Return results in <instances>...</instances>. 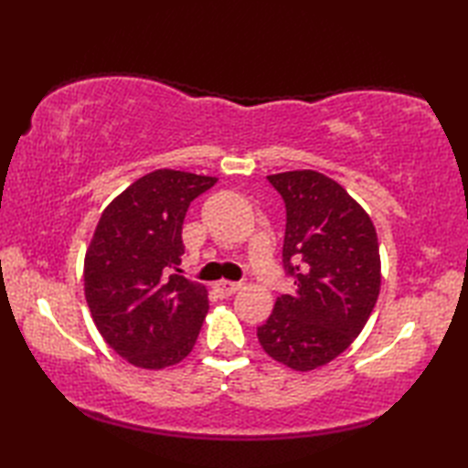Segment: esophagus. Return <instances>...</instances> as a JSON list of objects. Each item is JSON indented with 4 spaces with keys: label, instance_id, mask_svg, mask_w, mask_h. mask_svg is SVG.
<instances>
[{
    "label": "esophagus",
    "instance_id": "obj_1",
    "mask_svg": "<svg viewBox=\"0 0 468 468\" xmlns=\"http://www.w3.org/2000/svg\"><path fill=\"white\" fill-rule=\"evenodd\" d=\"M215 290H217V293L221 295V297H229V295H233L235 292L241 290V283L223 280V282H217V283H215Z\"/></svg>",
    "mask_w": 468,
    "mask_h": 468
}]
</instances>
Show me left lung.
Returning a JSON list of instances; mask_svg holds the SVG:
<instances>
[{
  "label": "left lung",
  "instance_id": "left-lung-1",
  "mask_svg": "<svg viewBox=\"0 0 468 468\" xmlns=\"http://www.w3.org/2000/svg\"><path fill=\"white\" fill-rule=\"evenodd\" d=\"M285 203L283 267L295 292L277 297L257 327L263 350L297 372L325 366L350 346L380 293V250L370 215L317 171L267 176Z\"/></svg>",
  "mask_w": 468,
  "mask_h": 468
}]
</instances>
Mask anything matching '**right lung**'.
Returning a JSON list of instances; mask_svg holds the SVG:
<instances>
[{
	"label": "right lung",
	"mask_w": 468,
	"mask_h": 468,
	"mask_svg": "<svg viewBox=\"0 0 468 468\" xmlns=\"http://www.w3.org/2000/svg\"><path fill=\"white\" fill-rule=\"evenodd\" d=\"M215 176L158 168L104 208L84 260L98 332L133 366L163 370L191 354L208 312L207 287L175 271L186 208Z\"/></svg>",
	"instance_id": "obj_1"
}]
</instances>
